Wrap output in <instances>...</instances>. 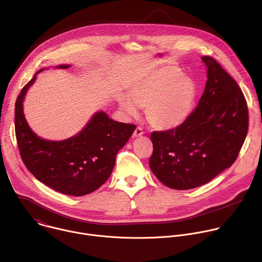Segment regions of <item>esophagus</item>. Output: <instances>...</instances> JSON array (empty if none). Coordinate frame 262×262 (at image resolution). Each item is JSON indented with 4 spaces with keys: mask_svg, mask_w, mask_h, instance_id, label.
<instances>
[{
    "mask_svg": "<svg viewBox=\"0 0 262 262\" xmlns=\"http://www.w3.org/2000/svg\"><path fill=\"white\" fill-rule=\"evenodd\" d=\"M143 135H144L143 128L140 127V126H138V127L135 129V132H134V134H133V137H134V138H138V137H141V136H143Z\"/></svg>",
    "mask_w": 262,
    "mask_h": 262,
    "instance_id": "34e87169",
    "label": "esophagus"
}]
</instances>
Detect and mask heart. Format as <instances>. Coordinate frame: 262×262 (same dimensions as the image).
Listing matches in <instances>:
<instances>
[{
    "mask_svg": "<svg viewBox=\"0 0 262 262\" xmlns=\"http://www.w3.org/2000/svg\"><path fill=\"white\" fill-rule=\"evenodd\" d=\"M196 93L192 78L181 74L176 67H165L132 86L128 98H120L119 104L129 117L138 115V107H146L149 124L157 129L170 130L191 116Z\"/></svg>",
    "mask_w": 262,
    "mask_h": 262,
    "instance_id": "b5f03b06",
    "label": "heart"
}]
</instances>
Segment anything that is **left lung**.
Segmentation results:
<instances>
[{"label":"left lung","mask_w":262,"mask_h":262,"mask_svg":"<svg viewBox=\"0 0 262 262\" xmlns=\"http://www.w3.org/2000/svg\"><path fill=\"white\" fill-rule=\"evenodd\" d=\"M201 60L207 68V82L196 110L180 126L151 134L149 167L174 190L195 189L231 167L248 133L242 89L213 58Z\"/></svg>","instance_id":"8db88e82"}]
</instances>
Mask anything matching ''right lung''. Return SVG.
Masks as SVG:
<instances>
[{"mask_svg":"<svg viewBox=\"0 0 262 262\" xmlns=\"http://www.w3.org/2000/svg\"><path fill=\"white\" fill-rule=\"evenodd\" d=\"M69 64L58 65L66 69ZM23 88L15 102V135L27 169L51 189L69 196L96 191L112 174L116 155L127 143L136 126L114 121L103 111L96 112L77 135L62 141L37 136L24 114V100L37 74Z\"/></svg>","mask_w":262,"mask_h":262,"instance_id":"add662e5","label":"right lung"}]
</instances>
